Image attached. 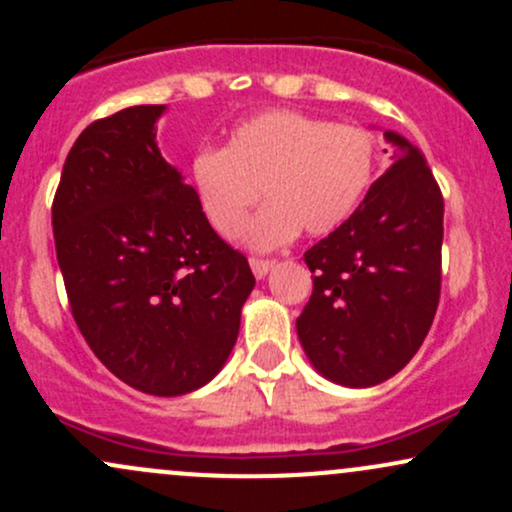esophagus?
<instances>
[{
  "mask_svg": "<svg viewBox=\"0 0 512 512\" xmlns=\"http://www.w3.org/2000/svg\"><path fill=\"white\" fill-rule=\"evenodd\" d=\"M250 267H252V274H255L257 279H264V276L269 274V269L274 267V260H260V257H250Z\"/></svg>",
  "mask_w": 512,
  "mask_h": 512,
  "instance_id": "obj_1",
  "label": "esophagus"
}]
</instances>
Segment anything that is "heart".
<instances>
[{"mask_svg": "<svg viewBox=\"0 0 512 512\" xmlns=\"http://www.w3.org/2000/svg\"><path fill=\"white\" fill-rule=\"evenodd\" d=\"M373 170L375 139L368 129L298 110H267L233 127L223 151H197L190 178L204 219L223 238L236 236L262 190L269 204L243 238L255 250H274L301 228L325 236L342 226Z\"/></svg>", "mask_w": 512, "mask_h": 512, "instance_id": "b5f03b06", "label": "heart"}]
</instances>
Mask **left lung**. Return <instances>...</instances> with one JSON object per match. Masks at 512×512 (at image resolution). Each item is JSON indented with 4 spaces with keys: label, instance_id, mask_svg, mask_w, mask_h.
Wrapping results in <instances>:
<instances>
[{
    "label": "left lung",
    "instance_id": "left-lung-1",
    "mask_svg": "<svg viewBox=\"0 0 512 512\" xmlns=\"http://www.w3.org/2000/svg\"><path fill=\"white\" fill-rule=\"evenodd\" d=\"M392 166L337 231L305 252L313 296L296 320L313 368L346 387L399 373L424 344L440 298L443 195L402 134Z\"/></svg>",
    "mask_w": 512,
    "mask_h": 512
}]
</instances>
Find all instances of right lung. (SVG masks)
Segmentation results:
<instances>
[{"instance_id": "obj_1", "label": "right lung", "mask_w": 512, "mask_h": 512, "mask_svg": "<svg viewBox=\"0 0 512 512\" xmlns=\"http://www.w3.org/2000/svg\"><path fill=\"white\" fill-rule=\"evenodd\" d=\"M163 110L134 105L79 134L52 202V231L93 354L134 390L175 397L223 368L255 276L158 151Z\"/></svg>"}]
</instances>
